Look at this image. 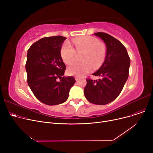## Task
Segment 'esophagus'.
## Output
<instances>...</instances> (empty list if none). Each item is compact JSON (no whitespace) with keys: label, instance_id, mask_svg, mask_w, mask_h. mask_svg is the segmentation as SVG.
<instances>
[{"label":"esophagus","instance_id":"34e87169","mask_svg":"<svg viewBox=\"0 0 153 153\" xmlns=\"http://www.w3.org/2000/svg\"><path fill=\"white\" fill-rule=\"evenodd\" d=\"M75 79H76V81H79V77H75Z\"/></svg>","mask_w":153,"mask_h":153}]
</instances>
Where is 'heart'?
I'll use <instances>...</instances> for the list:
<instances>
[{
  "label": "heart",
  "instance_id": "b5f03b06",
  "mask_svg": "<svg viewBox=\"0 0 153 153\" xmlns=\"http://www.w3.org/2000/svg\"><path fill=\"white\" fill-rule=\"evenodd\" d=\"M73 43L77 53L84 52L82 62L74 64L68 68L69 75L83 76L90 72L92 68L97 69L104 62L106 56L105 47L92 36H81L74 38ZM61 56L66 64H72L76 59V51L70 43H64L61 49Z\"/></svg>",
  "mask_w": 153,
  "mask_h": 153
}]
</instances>
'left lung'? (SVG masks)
I'll use <instances>...</instances> for the list:
<instances>
[{
  "label": "left lung",
  "mask_w": 153,
  "mask_h": 153,
  "mask_svg": "<svg viewBox=\"0 0 153 153\" xmlns=\"http://www.w3.org/2000/svg\"><path fill=\"white\" fill-rule=\"evenodd\" d=\"M106 45L105 59L98 71L92 74L99 80L87 79L84 93L87 100L96 105H106L122 92L129 75L130 58L123 45L103 32L95 33Z\"/></svg>",
  "instance_id": "1"
}]
</instances>
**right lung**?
Segmentation results:
<instances>
[{
	"label": "right lung",
	"instance_id": "right-lung-1",
	"mask_svg": "<svg viewBox=\"0 0 153 153\" xmlns=\"http://www.w3.org/2000/svg\"><path fill=\"white\" fill-rule=\"evenodd\" d=\"M66 39L62 36L45 37L33 43L28 50L25 64L28 84L36 99L48 105L65 102L76 82L72 76L62 77L66 65L61 58V49Z\"/></svg>",
	"mask_w": 153,
	"mask_h": 153
}]
</instances>
